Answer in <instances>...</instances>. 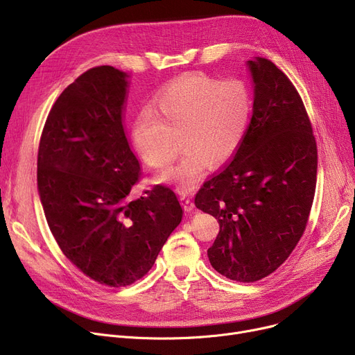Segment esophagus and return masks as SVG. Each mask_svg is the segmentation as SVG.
Wrapping results in <instances>:
<instances>
[{
	"mask_svg": "<svg viewBox=\"0 0 355 355\" xmlns=\"http://www.w3.org/2000/svg\"><path fill=\"white\" fill-rule=\"evenodd\" d=\"M180 201L182 204V207L185 211H191L194 210V202H193V198L190 196H180Z\"/></svg>",
	"mask_w": 355,
	"mask_h": 355,
	"instance_id": "obj_1",
	"label": "esophagus"
}]
</instances>
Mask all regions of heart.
<instances>
[{"label":"heart","mask_w":355,"mask_h":355,"mask_svg":"<svg viewBox=\"0 0 355 355\" xmlns=\"http://www.w3.org/2000/svg\"><path fill=\"white\" fill-rule=\"evenodd\" d=\"M154 112L141 110L132 123V141L153 168L170 165L182 135L181 161L157 177L181 191L194 190L211 162L230 161L245 141L253 112L250 87L240 79L220 80L207 74H185L162 87Z\"/></svg>","instance_id":"1"}]
</instances>
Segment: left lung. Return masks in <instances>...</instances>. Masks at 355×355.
<instances>
[{
    "label": "left lung",
    "mask_w": 355,
    "mask_h": 355,
    "mask_svg": "<svg viewBox=\"0 0 355 355\" xmlns=\"http://www.w3.org/2000/svg\"><path fill=\"white\" fill-rule=\"evenodd\" d=\"M253 114L232 162L204 182L196 207L218 220L207 250L232 281L256 282L289 257L306 227L318 154L300 93L265 58L248 62Z\"/></svg>",
    "instance_id": "left-lung-1"
}]
</instances>
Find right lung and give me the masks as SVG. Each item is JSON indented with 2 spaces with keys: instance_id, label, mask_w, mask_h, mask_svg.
Returning a JSON list of instances; mask_svg holds the SVG:
<instances>
[{
  "instance_id": "right-lung-1",
  "label": "right lung",
  "mask_w": 355,
  "mask_h": 355,
  "mask_svg": "<svg viewBox=\"0 0 355 355\" xmlns=\"http://www.w3.org/2000/svg\"><path fill=\"white\" fill-rule=\"evenodd\" d=\"M128 87L119 69L85 71L53 105L37 157V187L59 248L86 276L114 288L153 268L184 213L164 185L130 196L141 166L123 126Z\"/></svg>"
}]
</instances>
